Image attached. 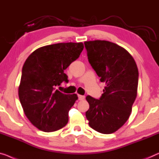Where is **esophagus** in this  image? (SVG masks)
<instances>
[{
	"label": "esophagus",
	"instance_id": "1",
	"mask_svg": "<svg viewBox=\"0 0 159 159\" xmlns=\"http://www.w3.org/2000/svg\"><path fill=\"white\" fill-rule=\"evenodd\" d=\"M78 98H79V101H82L84 100L85 98V96H82V95H78Z\"/></svg>",
	"mask_w": 159,
	"mask_h": 159
}]
</instances>
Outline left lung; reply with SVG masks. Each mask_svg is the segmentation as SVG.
Wrapping results in <instances>:
<instances>
[{
  "label": "left lung",
  "instance_id": "left-lung-1",
  "mask_svg": "<svg viewBox=\"0 0 159 159\" xmlns=\"http://www.w3.org/2000/svg\"><path fill=\"white\" fill-rule=\"evenodd\" d=\"M90 64L106 84L99 99L87 96L86 116L91 128L104 134L116 131L131 115L137 96L139 70L126 50L107 41L84 42Z\"/></svg>",
  "mask_w": 159,
  "mask_h": 159
}]
</instances>
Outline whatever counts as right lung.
Returning a JSON list of instances; mask_svg holds the SVG:
<instances>
[{
	"label": "right lung",
	"mask_w": 159,
	"mask_h": 159,
	"mask_svg": "<svg viewBox=\"0 0 159 159\" xmlns=\"http://www.w3.org/2000/svg\"><path fill=\"white\" fill-rule=\"evenodd\" d=\"M83 49L82 43L48 45L35 50L25 61L18 96L26 117L39 130L53 132L67 124L68 112L78 96L56 88L68 82L64 70Z\"/></svg>",
	"instance_id": "right-lung-1"
}]
</instances>
